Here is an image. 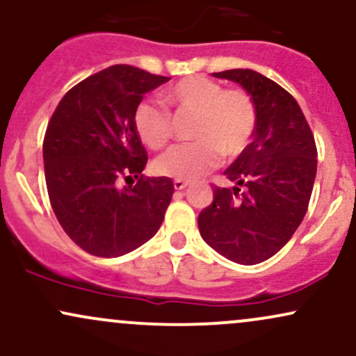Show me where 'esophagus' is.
I'll return each mask as SVG.
<instances>
[{"label": "esophagus", "instance_id": "34e87169", "mask_svg": "<svg viewBox=\"0 0 356 356\" xmlns=\"http://www.w3.org/2000/svg\"><path fill=\"white\" fill-rule=\"evenodd\" d=\"M187 186H189V182H187V181H182V179H175V181H174V187H175V191H182V189H186Z\"/></svg>", "mask_w": 356, "mask_h": 356}]
</instances>
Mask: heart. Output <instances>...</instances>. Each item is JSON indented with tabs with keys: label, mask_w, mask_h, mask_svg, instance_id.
<instances>
[{
	"label": "heart",
	"mask_w": 356,
	"mask_h": 356,
	"mask_svg": "<svg viewBox=\"0 0 356 356\" xmlns=\"http://www.w3.org/2000/svg\"><path fill=\"white\" fill-rule=\"evenodd\" d=\"M165 99L184 112L195 113L192 144L175 145L155 161L157 174L194 181L219 164L220 155L236 157L246 149L256 127L254 102L241 88L222 90L220 83L189 76L165 90ZM134 125L150 149H162L172 134L170 113L152 100H142Z\"/></svg>",
	"instance_id": "b5f03b06"
}]
</instances>
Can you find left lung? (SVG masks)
Listing matches in <instances>:
<instances>
[{"label": "left lung", "mask_w": 356, "mask_h": 356, "mask_svg": "<svg viewBox=\"0 0 356 356\" xmlns=\"http://www.w3.org/2000/svg\"><path fill=\"white\" fill-rule=\"evenodd\" d=\"M212 75L246 90L256 127L251 144L224 170L236 186L214 187L212 204L199 214V232L220 256L251 266L275 256L303 220L316 177V145L298 102L276 81L248 68Z\"/></svg>", "instance_id": "1"}]
</instances>
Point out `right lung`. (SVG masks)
Returning <instances> with one entry per match:
<instances>
[{
  "label": "right lung",
  "mask_w": 356,
  "mask_h": 356,
  "mask_svg": "<svg viewBox=\"0 0 356 356\" xmlns=\"http://www.w3.org/2000/svg\"><path fill=\"white\" fill-rule=\"evenodd\" d=\"M165 81L130 65H113L68 90L48 122V197L63 231L90 254H127L154 238L164 220L174 182L142 175L147 152L134 112L147 92ZM134 177L136 186L121 187Z\"/></svg>",
  "instance_id": "add662e5"
}]
</instances>
